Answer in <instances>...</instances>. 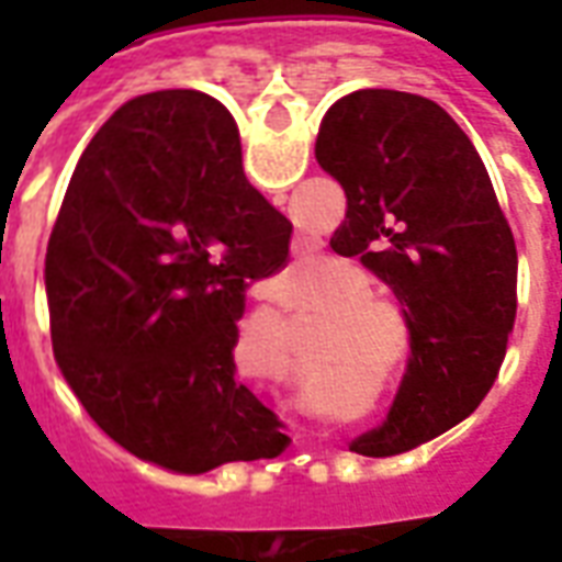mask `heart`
Listing matches in <instances>:
<instances>
[{"label":"heart","mask_w":562,"mask_h":562,"mask_svg":"<svg viewBox=\"0 0 562 562\" xmlns=\"http://www.w3.org/2000/svg\"><path fill=\"white\" fill-rule=\"evenodd\" d=\"M294 270H306L310 265H292ZM370 277H367L364 270L355 268V265H337L334 273H330V285H334V292L337 294H358L367 292L370 285ZM373 313H385V316H394L391 313V306L385 301H379V297H355V301H346L340 306V316H373Z\"/></svg>","instance_id":"heart-1"}]
</instances>
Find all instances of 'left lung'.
I'll return each instance as SVG.
<instances>
[{
    "label": "left lung",
    "instance_id": "8db88e82",
    "mask_svg": "<svg viewBox=\"0 0 562 562\" xmlns=\"http://www.w3.org/2000/svg\"><path fill=\"white\" fill-rule=\"evenodd\" d=\"M316 161L346 192L330 246L397 294L413 358L389 418L352 451L389 458L463 422L494 385L518 310V252L467 132L430 99L358 90L330 104Z\"/></svg>",
    "mask_w": 562,
    "mask_h": 562
}]
</instances>
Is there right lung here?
Listing matches in <instances>:
<instances>
[{"label": "right lung", "instance_id": "obj_1", "mask_svg": "<svg viewBox=\"0 0 562 562\" xmlns=\"http://www.w3.org/2000/svg\"><path fill=\"white\" fill-rule=\"evenodd\" d=\"M289 237L216 99L123 104L83 149L44 261L56 364L92 422L189 475L277 458L292 439L237 379L234 346L246 285L285 265Z\"/></svg>", "mask_w": 562, "mask_h": 562}]
</instances>
